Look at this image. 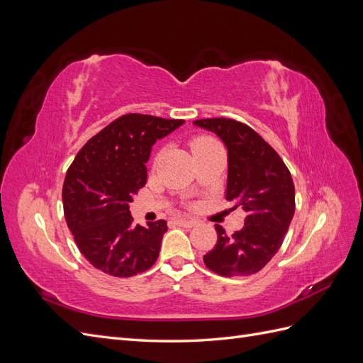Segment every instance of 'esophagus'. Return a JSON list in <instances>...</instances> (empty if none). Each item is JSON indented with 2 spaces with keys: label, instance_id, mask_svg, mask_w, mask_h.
I'll use <instances>...</instances> for the list:
<instances>
[{
  "label": "esophagus",
  "instance_id": "obj_1",
  "mask_svg": "<svg viewBox=\"0 0 363 363\" xmlns=\"http://www.w3.org/2000/svg\"><path fill=\"white\" fill-rule=\"evenodd\" d=\"M174 223L180 227H186V228H191L196 224L195 219H191V218H175Z\"/></svg>",
  "mask_w": 363,
  "mask_h": 363
}]
</instances>
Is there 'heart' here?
Returning a JSON list of instances; mask_svg holds the SVG:
<instances>
[{"label": "heart", "mask_w": 363, "mask_h": 363, "mask_svg": "<svg viewBox=\"0 0 363 363\" xmlns=\"http://www.w3.org/2000/svg\"><path fill=\"white\" fill-rule=\"evenodd\" d=\"M212 145H216V142L213 139L206 138V136H200V138H195L192 140L191 148H192V152H196V151H200V150L207 148V147H212Z\"/></svg>", "instance_id": "obj_1"}]
</instances>
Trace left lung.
I'll list each match as a JSON object with an SVG mask.
<instances>
[{"mask_svg":"<svg viewBox=\"0 0 363 363\" xmlns=\"http://www.w3.org/2000/svg\"><path fill=\"white\" fill-rule=\"evenodd\" d=\"M212 131L227 148L225 199L247 212L244 227L232 236L215 224L216 245L203 257L223 277L251 276L276 256L295 212L291 172L274 148L255 130L233 119L194 121Z\"/></svg>","mask_w":363,"mask_h":363,"instance_id":"8db88e82","label":"left lung"}]
</instances>
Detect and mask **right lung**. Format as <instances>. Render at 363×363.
<instances>
[{"mask_svg": "<svg viewBox=\"0 0 363 363\" xmlns=\"http://www.w3.org/2000/svg\"><path fill=\"white\" fill-rule=\"evenodd\" d=\"M184 124L128 113L86 142L63 183V211L82 255L108 276L131 277L159 257L167 221L135 225L130 203L147 183L151 147Z\"/></svg>", "mask_w": 363, "mask_h": 363, "instance_id": "add662e5", "label": "right lung"}]
</instances>
